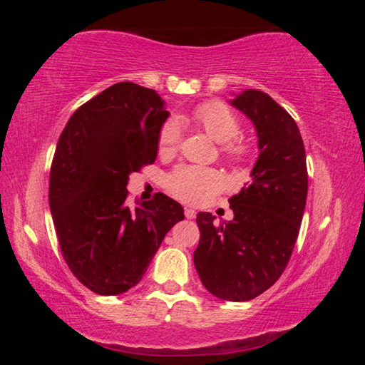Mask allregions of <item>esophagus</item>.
Listing matches in <instances>:
<instances>
[{
  "mask_svg": "<svg viewBox=\"0 0 365 365\" xmlns=\"http://www.w3.org/2000/svg\"><path fill=\"white\" fill-rule=\"evenodd\" d=\"M195 215H196V211H195V209H191V207H185V217H187V219H195Z\"/></svg>",
  "mask_w": 365,
  "mask_h": 365,
  "instance_id": "obj_1",
  "label": "esophagus"
}]
</instances>
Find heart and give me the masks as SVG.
I'll return each instance as SVG.
<instances>
[{
    "mask_svg": "<svg viewBox=\"0 0 365 365\" xmlns=\"http://www.w3.org/2000/svg\"><path fill=\"white\" fill-rule=\"evenodd\" d=\"M193 120L209 137L220 145V151L230 160H245L248 145L238 137L242 125L237 114L220 101H209L195 109ZM182 127L175 117L165 120L160 127L158 146L163 154L174 153L180 145ZM222 187L220 175L211 169L182 165L168 177V190L178 200L190 205L207 202Z\"/></svg>",
    "mask_w": 365,
    "mask_h": 365,
    "instance_id": "obj_1",
    "label": "heart"
}]
</instances>
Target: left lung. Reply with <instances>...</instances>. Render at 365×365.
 I'll list each match as a JSON object with an SVG mask.
<instances>
[{
    "mask_svg": "<svg viewBox=\"0 0 365 365\" xmlns=\"http://www.w3.org/2000/svg\"><path fill=\"white\" fill-rule=\"evenodd\" d=\"M230 104L255 123L259 158L251 182L228 200L233 220L215 227V215H196L193 261L209 293L240 302L264 293L287 269L306 207L307 168L299 128L279 103L250 88Z\"/></svg>",
    "mask_w": 365,
    "mask_h": 365,
    "instance_id": "1",
    "label": "left lung"
}]
</instances>
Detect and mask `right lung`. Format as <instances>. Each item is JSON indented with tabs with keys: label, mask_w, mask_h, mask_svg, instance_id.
Listing matches in <instances>:
<instances>
[{
	"label": "right lung",
	"mask_w": 365,
	"mask_h": 365,
	"mask_svg": "<svg viewBox=\"0 0 365 365\" xmlns=\"http://www.w3.org/2000/svg\"><path fill=\"white\" fill-rule=\"evenodd\" d=\"M169 113L156 91L119 82L82 104L61 133L49 172V209L64 261L96 294L133 288L183 207L158 193L125 205L132 172L153 164Z\"/></svg>",
	"instance_id": "add662e5"
}]
</instances>
